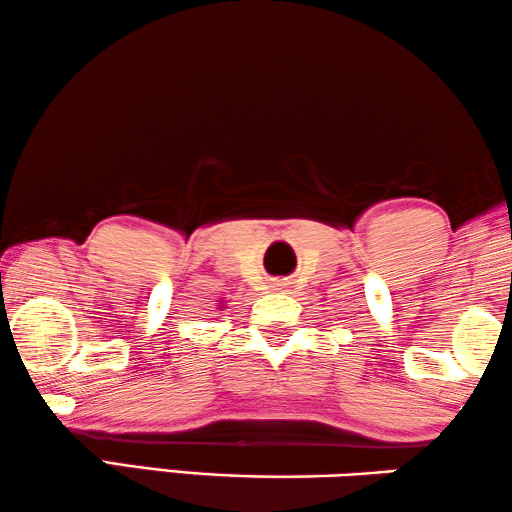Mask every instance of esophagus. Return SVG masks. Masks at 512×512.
Segmentation results:
<instances>
[{
    "instance_id": "obj_1",
    "label": "esophagus",
    "mask_w": 512,
    "mask_h": 512,
    "mask_svg": "<svg viewBox=\"0 0 512 512\" xmlns=\"http://www.w3.org/2000/svg\"><path fill=\"white\" fill-rule=\"evenodd\" d=\"M277 286H284V284H277Z\"/></svg>"
}]
</instances>
